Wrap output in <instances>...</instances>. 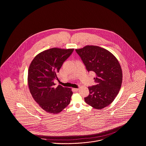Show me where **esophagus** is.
Returning a JSON list of instances; mask_svg holds the SVG:
<instances>
[{
  "instance_id": "obj_1",
  "label": "esophagus",
  "mask_w": 146,
  "mask_h": 146,
  "mask_svg": "<svg viewBox=\"0 0 146 146\" xmlns=\"http://www.w3.org/2000/svg\"><path fill=\"white\" fill-rule=\"evenodd\" d=\"M73 90L74 91H78V89L74 88V89H73Z\"/></svg>"
}]
</instances>
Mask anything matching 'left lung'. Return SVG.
Returning a JSON list of instances; mask_svg holds the SVG:
<instances>
[{"instance_id":"obj_1","label":"left lung","mask_w":146,"mask_h":146,"mask_svg":"<svg viewBox=\"0 0 146 146\" xmlns=\"http://www.w3.org/2000/svg\"><path fill=\"white\" fill-rule=\"evenodd\" d=\"M76 51L88 72L96 73V84L88 87L89 95L85 101L101 110L111 104L120 90L123 80L120 65L110 51L97 46L88 45Z\"/></svg>"}]
</instances>
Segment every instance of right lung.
<instances>
[{
	"instance_id": "obj_1",
	"label": "right lung",
	"mask_w": 146,
	"mask_h": 146,
	"mask_svg": "<svg viewBox=\"0 0 146 146\" xmlns=\"http://www.w3.org/2000/svg\"><path fill=\"white\" fill-rule=\"evenodd\" d=\"M74 49H51L36 56L31 63L28 73V86L35 101L42 110L57 114L70 102L73 92L69 88L58 85L59 72L63 62L71 55Z\"/></svg>"
}]
</instances>
